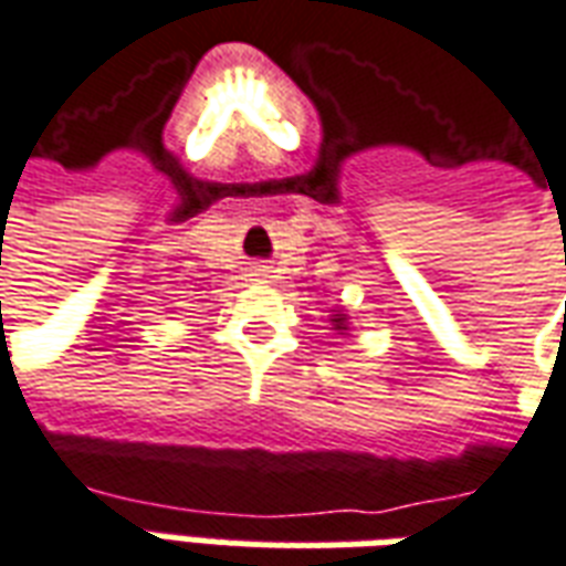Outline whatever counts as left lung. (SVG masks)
I'll return each instance as SVG.
<instances>
[{"label": "left lung", "mask_w": 566, "mask_h": 566, "mask_svg": "<svg viewBox=\"0 0 566 566\" xmlns=\"http://www.w3.org/2000/svg\"><path fill=\"white\" fill-rule=\"evenodd\" d=\"M331 331L339 333V336H348V331H352V318H348V308H331Z\"/></svg>", "instance_id": "left-lung-1"}]
</instances>
